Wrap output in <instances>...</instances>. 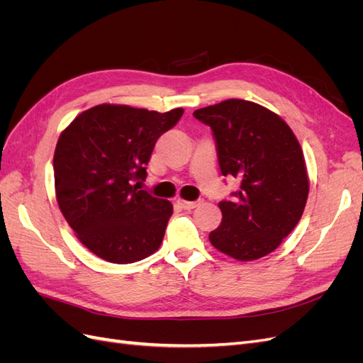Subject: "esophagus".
I'll use <instances>...</instances> for the list:
<instances>
[{
    "instance_id": "esophagus-1",
    "label": "esophagus",
    "mask_w": 363,
    "mask_h": 363,
    "mask_svg": "<svg viewBox=\"0 0 363 363\" xmlns=\"http://www.w3.org/2000/svg\"><path fill=\"white\" fill-rule=\"evenodd\" d=\"M177 203H179L183 208H186V211H192V208H195L196 206L201 204V200H199V201H184V200L179 199Z\"/></svg>"
}]
</instances>
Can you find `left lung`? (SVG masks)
<instances>
[{"label":"left lung","instance_id":"1","mask_svg":"<svg viewBox=\"0 0 363 363\" xmlns=\"http://www.w3.org/2000/svg\"><path fill=\"white\" fill-rule=\"evenodd\" d=\"M194 116L212 128L224 177L240 182L232 201L219 203L223 221L208 239L240 262L269 255L298 224L309 195L298 140L279 115L236 98Z\"/></svg>","mask_w":363,"mask_h":363}]
</instances>
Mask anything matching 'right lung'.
I'll return each mask as SVG.
<instances>
[{
	"label": "right lung",
	"instance_id": "right-lung-1",
	"mask_svg": "<svg viewBox=\"0 0 363 363\" xmlns=\"http://www.w3.org/2000/svg\"><path fill=\"white\" fill-rule=\"evenodd\" d=\"M183 108L100 104L62 131L54 151L60 211L80 242L112 263H133L157 251L172 204L142 191L157 139Z\"/></svg>",
	"mask_w": 363,
	"mask_h": 363
}]
</instances>
